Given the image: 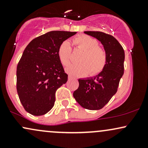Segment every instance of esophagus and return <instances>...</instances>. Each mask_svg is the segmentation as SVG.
Segmentation results:
<instances>
[{
  "label": "esophagus",
  "mask_w": 148,
  "mask_h": 148,
  "mask_svg": "<svg viewBox=\"0 0 148 148\" xmlns=\"http://www.w3.org/2000/svg\"><path fill=\"white\" fill-rule=\"evenodd\" d=\"M72 79V76H71L70 75H69V76H68V79H69V80H70V79Z\"/></svg>",
  "instance_id": "obj_1"
}]
</instances>
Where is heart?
I'll return each mask as SVG.
<instances>
[{
  "label": "heart",
  "instance_id": "heart-1",
  "mask_svg": "<svg viewBox=\"0 0 148 148\" xmlns=\"http://www.w3.org/2000/svg\"><path fill=\"white\" fill-rule=\"evenodd\" d=\"M74 49L83 51L78 58L79 63L72 64L66 68V71L72 76L89 75L95 76L99 74L106 64V54L99 46L96 39L86 35H79L72 39ZM72 55V47L67 41L60 44L58 50V56L63 66L68 65Z\"/></svg>",
  "mask_w": 148,
  "mask_h": 148
}]
</instances>
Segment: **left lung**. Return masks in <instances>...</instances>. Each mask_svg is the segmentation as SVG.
I'll list each match as a JSON object with an SVG mask.
<instances>
[{
  "mask_svg": "<svg viewBox=\"0 0 148 148\" xmlns=\"http://www.w3.org/2000/svg\"><path fill=\"white\" fill-rule=\"evenodd\" d=\"M97 39L103 45L106 64L102 72L94 77L79 79V86L73 93L74 99L83 108L99 110L118 90L124 74L125 51L118 40L111 35L99 31H85Z\"/></svg>",
  "mask_w": 148,
  "mask_h": 148,
  "instance_id": "1",
  "label": "left lung"
}]
</instances>
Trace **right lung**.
Returning a JSON list of instances; mask_svg holds the SVG:
<instances>
[{
	"label": "right lung",
	"mask_w": 148,
	"mask_h": 148,
	"mask_svg": "<svg viewBox=\"0 0 148 148\" xmlns=\"http://www.w3.org/2000/svg\"><path fill=\"white\" fill-rule=\"evenodd\" d=\"M76 33L50 31L25 47L16 67V90L23 108L31 115H43L54 106L56 92L68 77L58 50L62 42Z\"/></svg>",
	"instance_id": "obj_1"
}]
</instances>
